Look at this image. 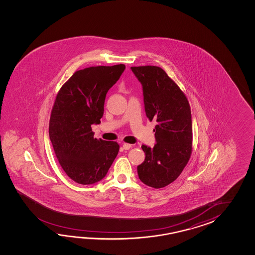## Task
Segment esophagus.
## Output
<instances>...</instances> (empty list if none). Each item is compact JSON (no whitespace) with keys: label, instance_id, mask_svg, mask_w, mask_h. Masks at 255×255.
<instances>
[{"label":"esophagus","instance_id":"obj_1","mask_svg":"<svg viewBox=\"0 0 255 255\" xmlns=\"http://www.w3.org/2000/svg\"><path fill=\"white\" fill-rule=\"evenodd\" d=\"M122 146H123V148H124L125 150H128V149L131 148V146H132L130 144H128V143H124Z\"/></svg>","mask_w":255,"mask_h":255}]
</instances>
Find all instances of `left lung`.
I'll return each instance as SVG.
<instances>
[{"mask_svg": "<svg viewBox=\"0 0 255 255\" xmlns=\"http://www.w3.org/2000/svg\"><path fill=\"white\" fill-rule=\"evenodd\" d=\"M131 70L140 82L146 118L157 120L156 144L142 145L145 160L137 166L141 181L155 189L173 182L190 159L192 123L190 104L184 93L162 68L146 65Z\"/></svg>", "mask_w": 255, "mask_h": 255, "instance_id": "8db88e82", "label": "left lung"}]
</instances>
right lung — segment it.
<instances>
[{"label": "right lung", "instance_id": "obj_1", "mask_svg": "<svg viewBox=\"0 0 255 255\" xmlns=\"http://www.w3.org/2000/svg\"><path fill=\"white\" fill-rule=\"evenodd\" d=\"M125 65L93 66L76 71L61 87L49 122V136L66 175L79 184L103 179L120 145L94 138L91 126L103 117L107 93L120 79Z\"/></svg>", "mask_w": 255, "mask_h": 255}]
</instances>
